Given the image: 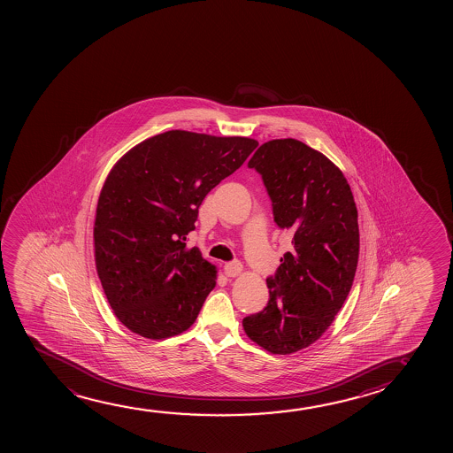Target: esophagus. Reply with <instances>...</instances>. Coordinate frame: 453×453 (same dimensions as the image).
<instances>
[{
  "label": "esophagus",
  "instance_id": "1",
  "mask_svg": "<svg viewBox=\"0 0 453 453\" xmlns=\"http://www.w3.org/2000/svg\"><path fill=\"white\" fill-rule=\"evenodd\" d=\"M242 273V266L240 261H232V263H227L226 266H224V273L230 277V279H234V277H238L240 273Z\"/></svg>",
  "mask_w": 453,
  "mask_h": 453
}]
</instances>
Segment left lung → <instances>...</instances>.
<instances>
[{"label": "left lung", "instance_id": "1", "mask_svg": "<svg viewBox=\"0 0 453 453\" xmlns=\"http://www.w3.org/2000/svg\"><path fill=\"white\" fill-rule=\"evenodd\" d=\"M248 165L261 174L292 249L266 280V308L242 319V328L269 353H297L331 326L353 286L359 260L353 192L334 162L291 137L263 143Z\"/></svg>", "mask_w": 453, "mask_h": 453}]
</instances>
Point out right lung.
<instances>
[{
    "label": "right lung",
    "mask_w": 453,
    "mask_h": 453,
    "mask_svg": "<svg viewBox=\"0 0 453 453\" xmlns=\"http://www.w3.org/2000/svg\"><path fill=\"white\" fill-rule=\"evenodd\" d=\"M258 142L172 130L128 150L106 176L94 219V260L119 322L151 341L192 326L217 267L187 248L205 195Z\"/></svg>",
    "instance_id": "add662e5"
}]
</instances>
